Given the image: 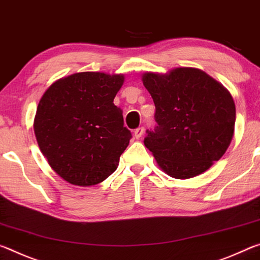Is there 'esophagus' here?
I'll list each match as a JSON object with an SVG mask.
<instances>
[{
	"mask_svg": "<svg viewBox=\"0 0 260 260\" xmlns=\"http://www.w3.org/2000/svg\"><path fill=\"white\" fill-rule=\"evenodd\" d=\"M144 126H139V127H137V129L135 130V133H134V135H135V137L137 138V139H139L140 137H142L143 136V134H144Z\"/></svg>",
	"mask_w": 260,
	"mask_h": 260,
	"instance_id": "34e87169",
	"label": "esophagus"
}]
</instances>
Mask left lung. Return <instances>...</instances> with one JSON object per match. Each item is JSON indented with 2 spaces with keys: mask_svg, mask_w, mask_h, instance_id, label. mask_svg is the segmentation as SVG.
Masks as SVG:
<instances>
[{
  "mask_svg": "<svg viewBox=\"0 0 260 260\" xmlns=\"http://www.w3.org/2000/svg\"><path fill=\"white\" fill-rule=\"evenodd\" d=\"M142 80L154 101L158 123L146 131L144 144L159 167L180 180L206 172L233 139L236 108L231 93L196 68L145 72Z\"/></svg>",
  "mask_w": 260,
  "mask_h": 260,
  "instance_id": "obj_1",
  "label": "left lung"
}]
</instances>
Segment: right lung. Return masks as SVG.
<instances>
[{
	"instance_id": "add662e5",
	"label": "right lung",
	"mask_w": 260,
	"mask_h": 260,
	"mask_svg": "<svg viewBox=\"0 0 260 260\" xmlns=\"http://www.w3.org/2000/svg\"><path fill=\"white\" fill-rule=\"evenodd\" d=\"M123 75L78 72L47 88L34 117L38 145L50 167L74 185L90 186L116 170L131 139L114 98Z\"/></svg>"
}]
</instances>
